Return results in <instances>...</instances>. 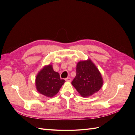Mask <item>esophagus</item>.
<instances>
[{
    "instance_id": "esophagus-1",
    "label": "esophagus",
    "mask_w": 135,
    "mask_h": 135,
    "mask_svg": "<svg viewBox=\"0 0 135 135\" xmlns=\"http://www.w3.org/2000/svg\"><path fill=\"white\" fill-rule=\"evenodd\" d=\"M65 80H66V81H69V82H70V81H71V78H70V77H68V78H67L65 79Z\"/></svg>"
}]
</instances>
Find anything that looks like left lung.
<instances>
[{
	"label": "left lung",
	"mask_w": 135,
	"mask_h": 135,
	"mask_svg": "<svg viewBox=\"0 0 135 135\" xmlns=\"http://www.w3.org/2000/svg\"><path fill=\"white\" fill-rule=\"evenodd\" d=\"M76 71V75L71 84L82 97L92 96L103 86L101 73L90 59L78 62Z\"/></svg>",
	"instance_id": "left-lung-1"
}]
</instances>
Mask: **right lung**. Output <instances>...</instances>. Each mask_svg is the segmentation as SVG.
Segmentation results:
<instances>
[{
	"label": "right lung",
	"mask_w": 135,
	"mask_h": 135,
	"mask_svg": "<svg viewBox=\"0 0 135 135\" xmlns=\"http://www.w3.org/2000/svg\"><path fill=\"white\" fill-rule=\"evenodd\" d=\"M65 80L60 78V74L54 70L52 65L45 66L38 73L35 78L37 91L47 97H52L57 93Z\"/></svg>",
	"instance_id": "obj_1"
}]
</instances>
